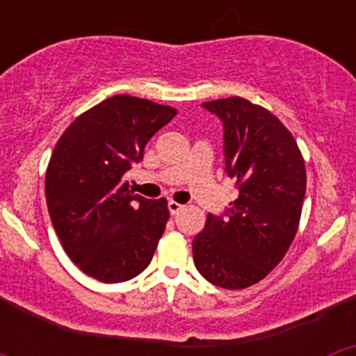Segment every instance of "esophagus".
<instances>
[{
  "instance_id": "esophagus-1",
  "label": "esophagus",
  "mask_w": 356,
  "mask_h": 356,
  "mask_svg": "<svg viewBox=\"0 0 356 356\" xmlns=\"http://www.w3.org/2000/svg\"><path fill=\"white\" fill-rule=\"evenodd\" d=\"M168 207H169V212H171L172 216H176V213L181 212V210L185 209V207L181 205V203H178V201H169Z\"/></svg>"
}]
</instances>
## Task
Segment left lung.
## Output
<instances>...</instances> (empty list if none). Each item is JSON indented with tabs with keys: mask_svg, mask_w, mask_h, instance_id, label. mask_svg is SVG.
Instances as JSON below:
<instances>
[{
	"mask_svg": "<svg viewBox=\"0 0 356 356\" xmlns=\"http://www.w3.org/2000/svg\"><path fill=\"white\" fill-rule=\"evenodd\" d=\"M225 127L226 172L238 185L228 217L209 213L193 241L201 276L237 291L259 284L296 237L307 171L291 131L264 106L232 96L203 103Z\"/></svg>",
	"mask_w": 356,
	"mask_h": 356,
	"instance_id": "8db88e82",
	"label": "left lung"
}]
</instances>
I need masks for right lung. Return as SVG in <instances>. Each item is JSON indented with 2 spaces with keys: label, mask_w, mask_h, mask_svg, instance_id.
Here are the masks:
<instances>
[{
  "label": "right lung",
  "mask_w": 356,
  "mask_h": 356,
  "mask_svg": "<svg viewBox=\"0 0 356 356\" xmlns=\"http://www.w3.org/2000/svg\"><path fill=\"white\" fill-rule=\"evenodd\" d=\"M178 110L128 94L92 106L65 128L46 169V201L69 259L103 284L135 278L149 266L168 201L134 194L127 172L147 140Z\"/></svg>",
  "instance_id": "right-lung-1"
}]
</instances>
